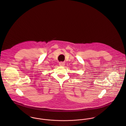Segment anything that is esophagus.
Instances as JSON below:
<instances>
[{"instance_id":"obj_1","label":"esophagus","mask_w":126,"mask_h":126,"mask_svg":"<svg viewBox=\"0 0 126 126\" xmlns=\"http://www.w3.org/2000/svg\"><path fill=\"white\" fill-rule=\"evenodd\" d=\"M59 65H60V66H64L65 65V63L64 62H60Z\"/></svg>"}]
</instances>
